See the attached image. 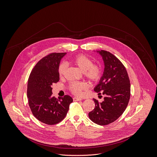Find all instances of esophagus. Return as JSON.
I'll return each instance as SVG.
<instances>
[{"label": "esophagus", "mask_w": 157, "mask_h": 157, "mask_svg": "<svg viewBox=\"0 0 157 157\" xmlns=\"http://www.w3.org/2000/svg\"><path fill=\"white\" fill-rule=\"evenodd\" d=\"M73 99L74 101H82V99H81L79 98H77V97H74L73 98Z\"/></svg>", "instance_id": "obj_1"}]
</instances>
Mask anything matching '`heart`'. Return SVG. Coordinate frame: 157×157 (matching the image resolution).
I'll return each mask as SVG.
<instances>
[{"instance_id":"b5f03b06","label":"heart","mask_w":157,"mask_h":157,"mask_svg":"<svg viewBox=\"0 0 157 157\" xmlns=\"http://www.w3.org/2000/svg\"><path fill=\"white\" fill-rule=\"evenodd\" d=\"M71 63L77 66L80 70L84 72V75L91 81H98L100 79L102 75V69L99 65L93 64V61L83 55H79L74 58ZM66 65L61 64L58 67V75L60 77H63L66 71ZM88 85L86 82H73L69 85V89L71 93L77 96L82 94V91L86 90Z\"/></svg>"}]
</instances>
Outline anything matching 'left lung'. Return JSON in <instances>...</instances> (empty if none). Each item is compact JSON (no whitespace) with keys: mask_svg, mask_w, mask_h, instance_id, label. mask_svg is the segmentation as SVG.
<instances>
[{"mask_svg":"<svg viewBox=\"0 0 157 157\" xmlns=\"http://www.w3.org/2000/svg\"><path fill=\"white\" fill-rule=\"evenodd\" d=\"M102 57L104 71L99 84L94 90L104 95V100L99 102L93 99L94 109L88 113L92 122L106 125L116 121L126 109L131 95L129 76L121 61L114 55L101 50L97 51Z\"/></svg>","mask_w":157,"mask_h":157,"instance_id":"8db88e82","label":"left lung"}]
</instances>
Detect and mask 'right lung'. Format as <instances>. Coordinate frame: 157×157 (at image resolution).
<instances>
[{
  "label": "right lung",
  "instance_id": "obj_1",
  "mask_svg": "<svg viewBox=\"0 0 157 157\" xmlns=\"http://www.w3.org/2000/svg\"><path fill=\"white\" fill-rule=\"evenodd\" d=\"M66 53H52L40 59L32 70L28 82L29 106L35 117L47 124L61 122L67 115L73 99L69 95L58 99L52 96L53 83L59 80L58 67Z\"/></svg>",
  "mask_w": 157,
  "mask_h": 157
}]
</instances>
